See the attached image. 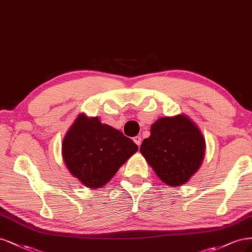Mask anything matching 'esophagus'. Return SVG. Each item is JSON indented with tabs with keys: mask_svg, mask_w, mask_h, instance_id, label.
<instances>
[{
	"mask_svg": "<svg viewBox=\"0 0 252 252\" xmlns=\"http://www.w3.org/2000/svg\"><path fill=\"white\" fill-rule=\"evenodd\" d=\"M133 140H134V142L138 145V147H139V145L141 144V137H140V136H136V137H134V138H133Z\"/></svg>",
	"mask_w": 252,
	"mask_h": 252,
	"instance_id": "34e87169",
	"label": "esophagus"
}]
</instances>
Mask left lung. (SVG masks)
<instances>
[{
  "label": "left lung",
  "instance_id": "1",
  "mask_svg": "<svg viewBox=\"0 0 252 252\" xmlns=\"http://www.w3.org/2000/svg\"><path fill=\"white\" fill-rule=\"evenodd\" d=\"M140 152L160 180L172 186L189 181L204 158L205 140L198 126L183 115L158 119Z\"/></svg>",
  "mask_w": 252,
  "mask_h": 252
}]
</instances>
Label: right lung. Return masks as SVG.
<instances>
[{
	"label": "right lung",
	"mask_w": 252,
	"mask_h": 252,
	"mask_svg": "<svg viewBox=\"0 0 252 252\" xmlns=\"http://www.w3.org/2000/svg\"><path fill=\"white\" fill-rule=\"evenodd\" d=\"M138 150L118 129L79 115L63 141V157L70 173L88 188L98 189Z\"/></svg>",
	"instance_id": "obj_1"
}]
</instances>
